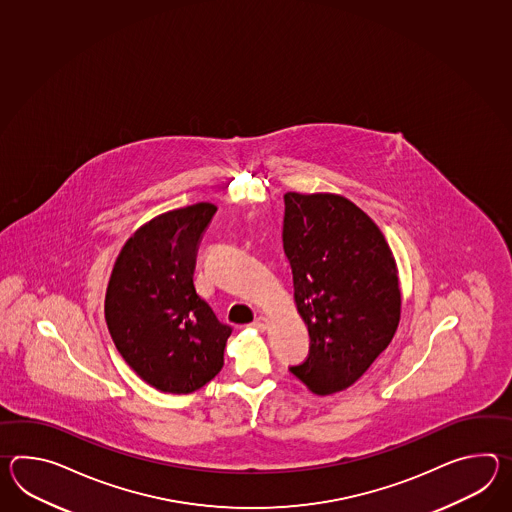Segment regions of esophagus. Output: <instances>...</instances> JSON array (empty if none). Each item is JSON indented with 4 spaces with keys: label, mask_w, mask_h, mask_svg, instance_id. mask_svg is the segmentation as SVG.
I'll list each match as a JSON object with an SVG mask.
<instances>
[{
    "label": "esophagus",
    "mask_w": 512,
    "mask_h": 512,
    "mask_svg": "<svg viewBox=\"0 0 512 512\" xmlns=\"http://www.w3.org/2000/svg\"><path fill=\"white\" fill-rule=\"evenodd\" d=\"M268 319L264 318V316H259V318H255V321L251 323V329L259 330V332H264V330L268 329Z\"/></svg>",
    "instance_id": "esophagus-1"
}]
</instances>
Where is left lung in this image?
<instances>
[{"label":"left lung","mask_w":512,"mask_h":512,"mask_svg":"<svg viewBox=\"0 0 512 512\" xmlns=\"http://www.w3.org/2000/svg\"><path fill=\"white\" fill-rule=\"evenodd\" d=\"M284 253L310 351L290 367L316 395L353 386L393 340L397 261L375 222L334 193L284 194Z\"/></svg>","instance_id":"left-lung-1"}]
</instances>
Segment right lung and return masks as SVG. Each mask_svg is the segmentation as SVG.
Here are the masks:
<instances>
[{"label": "right lung", "instance_id": "obj_1", "mask_svg": "<svg viewBox=\"0 0 512 512\" xmlns=\"http://www.w3.org/2000/svg\"><path fill=\"white\" fill-rule=\"evenodd\" d=\"M209 202L154 216L126 240L104 297L117 351L143 382L187 395L224 365L231 327L196 294V251L215 216Z\"/></svg>", "mask_w": 512, "mask_h": 512}]
</instances>
